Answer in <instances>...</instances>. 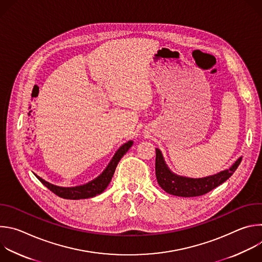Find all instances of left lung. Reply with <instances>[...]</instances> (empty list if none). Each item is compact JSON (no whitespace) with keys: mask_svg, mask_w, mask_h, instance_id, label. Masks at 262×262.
<instances>
[{"mask_svg":"<svg viewBox=\"0 0 262 262\" xmlns=\"http://www.w3.org/2000/svg\"><path fill=\"white\" fill-rule=\"evenodd\" d=\"M156 152V175L158 183L165 192L178 197H197L210 192L223 182H225L234 173L242 162V158H239L229 169L211 176L190 178L179 176L171 172L165 163L160 149L157 148Z\"/></svg>","mask_w":262,"mask_h":262,"instance_id":"1","label":"left lung"}]
</instances>
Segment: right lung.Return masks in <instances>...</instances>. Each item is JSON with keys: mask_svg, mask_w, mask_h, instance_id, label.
<instances>
[{"mask_svg": "<svg viewBox=\"0 0 262 262\" xmlns=\"http://www.w3.org/2000/svg\"><path fill=\"white\" fill-rule=\"evenodd\" d=\"M133 143H134L133 141H128V142L124 143L116 151L113 159L111 160V162L108 163L106 168L103 170V172L99 176H97L95 179L89 181L86 184L71 186V188H63V186H58V185L52 184L37 175H36V177L38 178L50 191H52L54 194H56L57 196H59L61 198L79 200V199H87V198L95 197L96 195L101 194L106 189V186L108 185L112 177H113V175H114L115 169H116L119 161L127 152L128 149L132 147Z\"/></svg>", "mask_w": 262, "mask_h": 262, "instance_id": "obj_1", "label": "right lung"}]
</instances>
